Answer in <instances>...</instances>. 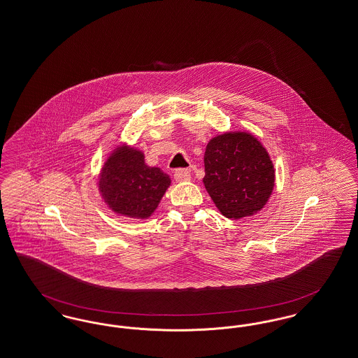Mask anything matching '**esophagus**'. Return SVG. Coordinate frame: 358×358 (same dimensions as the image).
Wrapping results in <instances>:
<instances>
[{
	"label": "esophagus",
	"mask_w": 358,
	"mask_h": 358,
	"mask_svg": "<svg viewBox=\"0 0 358 358\" xmlns=\"http://www.w3.org/2000/svg\"><path fill=\"white\" fill-rule=\"evenodd\" d=\"M190 178V172L187 169H177L174 172V180L176 181H185Z\"/></svg>",
	"instance_id": "obj_1"
}]
</instances>
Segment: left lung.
Returning a JSON list of instances; mask_svg holds the SVG:
<instances>
[{
	"mask_svg": "<svg viewBox=\"0 0 358 358\" xmlns=\"http://www.w3.org/2000/svg\"><path fill=\"white\" fill-rule=\"evenodd\" d=\"M203 162V185L225 217L238 220L256 215L269 200L275 180L272 159L250 133L212 138Z\"/></svg>",
	"mask_w": 358,
	"mask_h": 358,
	"instance_id": "obj_1",
	"label": "left lung"
}]
</instances>
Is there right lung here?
<instances>
[{"label": "right lung", "instance_id": "add662e5", "mask_svg": "<svg viewBox=\"0 0 358 358\" xmlns=\"http://www.w3.org/2000/svg\"><path fill=\"white\" fill-rule=\"evenodd\" d=\"M100 192L115 213L131 218H148L171 185V178L159 168L145 164L143 152L117 148L101 171Z\"/></svg>", "mask_w": 358, "mask_h": 358}]
</instances>
